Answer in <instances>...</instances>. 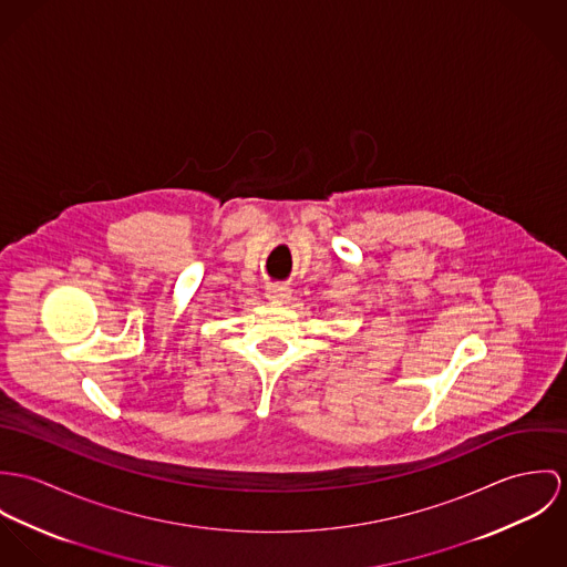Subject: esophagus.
<instances>
[{
	"mask_svg": "<svg viewBox=\"0 0 567 567\" xmlns=\"http://www.w3.org/2000/svg\"><path fill=\"white\" fill-rule=\"evenodd\" d=\"M267 298L271 302H287L291 298V289L285 285H269L267 287Z\"/></svg>",
	"mask_w": 567,
	"mask_h": 567,
	"instance_id": "obj_1",
	"label": "esophagus"
}]
</instances>
